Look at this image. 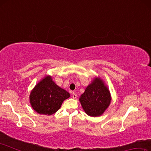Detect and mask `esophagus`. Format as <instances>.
<instances>
[{
	"instance_id": "obj_1",
	"label": "esophagus",
	"mask_w": 151,
	"mask_h": 151,
	"mask_svg": "<svg viewBox=\"0 0 151 151\" xmlns=\"http://www.w3.org/2000/svg\"><path fill=\"white\" fill-rule=\"evenodd\" d=\"M72 96H73V99H76V97H77V95H76V94L75 93H73V94H72Z\"/></svg>"
}]
</instances>
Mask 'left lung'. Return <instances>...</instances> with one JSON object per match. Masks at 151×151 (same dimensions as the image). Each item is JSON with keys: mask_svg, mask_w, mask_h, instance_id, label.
Returning <instances> with one entry per match:
<instances>
[{"mask_svg": "<svg viewBox=\"0 0 151 151\" xmlns=\"http://www.w3.org/2000/svg\"><path fill=\"white\" fill-rule=\"evenodd\" d=\"M84 111L91 116L101 115L111 103V94L100 78H95L79 99Z\"/></svg>", "mask_w": 151, "mask_h": 151, "instance_id": "8db88e82", "label": "left lung"}]
</instances>
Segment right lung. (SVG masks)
<instances>
[{
    "label": "right lung",
    "instance_id": "obj_1",
    "mask_svg": "<svg viewBox=\"0 0 151 151\" xmlns=\"http://www.w3.org/2000/svg\"><path fill=\"white\" fill-rule=\"evenodd\" d=\"M70 94L61 88L52 81L50 76L37 84L30 94V101L33 109L42 114H54L60 108Z\"/></svg>",
    "mask_w": 151,
    "mask_h": 151
}]
</instances>
